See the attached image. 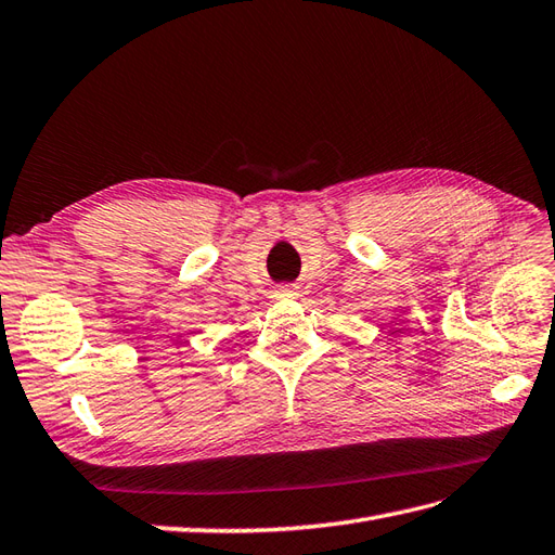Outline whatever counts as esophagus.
I'll list each match as a JSON object with an SVG mask.
<instances>
[{
    "instance_id": "34e87169",
    "label": "esophagus",
    "mask_w": 555,
    "mask_h": 555,
    "mask_svg": "<svg viewBox=\"0 0 555 555\" xmlns=\"http://www.w3.org/2000/svg\"><path fill=\"white\" fill-rule=\"evenodd\" d=\"M298 286H293V283H283V286L274 288V295L279 300H288V298H298Z\"/></svg>"
}]
</instances>
